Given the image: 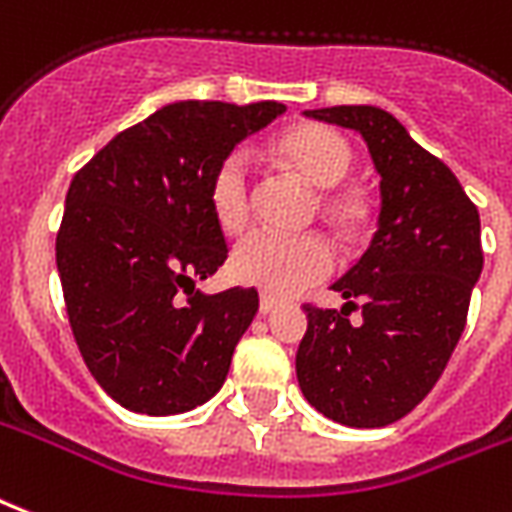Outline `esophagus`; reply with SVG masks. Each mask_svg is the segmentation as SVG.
Segmentation results:
<instances>
[{"label": "esophagus", "instance_id": "34e87169", "mask_svg": "<svg viewBox=\"0 0 512 512\" xmlns=\"http://www.w3.org/2000/svg\"><path fill=\"white\" fill-rule=\"evenodd\" d=\"M276 309H279V304H276L271 295H263V298H260V314H263V317H268V314H274Z\"/></svg>", "mask_w": 512, "mask_h": 512}]
</instances>
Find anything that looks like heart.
Listing matches in <instances>:
<instances>
[{
    "instance_id": "b5f03b06",
    "label": "heart",
    "mask_w": 512,
    "mask_h": 512,
    "mask_svg": "<svg viewBox=\"0 0 512 512\" xmlns=\"http://www.w3.org/2000/svg\"><path fill=\"white\" fill-rule=\"evenodd\" d=\"M279 154L304 176L312 187H342L352 170L350 143L336 130L306 124L295 127L279 140ZM208 206L217 225L236 236L252 219V173L246 151L236 149L225 154L208 181ZM325 217L339 225H355L363 217V203L355 195L328 192L323 198ZM333 252L320 236H279L260 230L244 238L233 252L230 271L246 287L260 293L287 298L298 290L320 282L331 274Z\"/></svg>"
}]
</instances>
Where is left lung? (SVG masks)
I'll use <instances>...</instances> for the list:
<instances>
[{
  "mask_svg": "<svg viewBox=\"0 0 512 512\" xmlns=\"http://www.w3.org/2000/svg\"><path fill=\"white\" fill-rule=\"evenodd\" d=\"M304 116L361 135L380 173V217L369 249L331 285L342 312L306 306L295 374L325 418L382 429L426 399L461 339L483 271L478 208L388 111L336 105ZM355 303L362 323L352 326Z\"/></svg>",
  "mask_w": 512,
  "mask_h": 512,
  "instance_id": "left-lung-1",
  "label": "left lung"
}]
</instances>
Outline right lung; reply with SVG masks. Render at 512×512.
<instances>
[{
    "label": "right lung",
    "mask_w": 512,
    "mask_h": 512,
    "mask_svg": "<svg viewBox=\"0 0 512 512\" xmlns=\"http://www.w3.org/2000/svg\"><path fill=\"white\" fill-rule=\"evenodd\" d=\"M285 111L282 102H173L75 173L56 268L83 361L124 410L179 415L222 388L257 290H195L227 257L208 181Z\"/></svg>",
    "instance_id": "right-lung-1"
}]
</instances>
